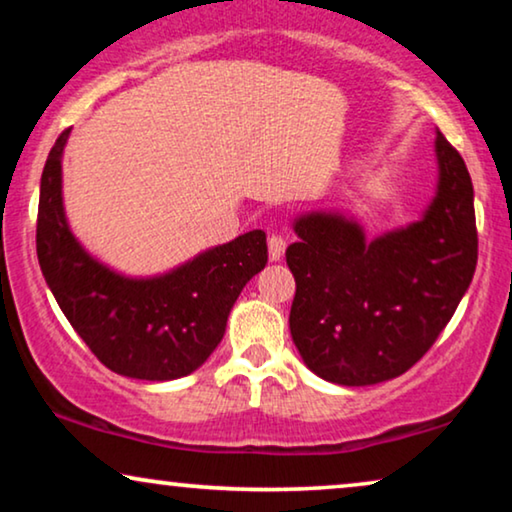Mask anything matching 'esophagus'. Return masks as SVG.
Listing matches in <instances>:
<instances>
[{
    "label": "esophagus",
    "mask_w": 512,
    "mask_h": 512,
    "mask_svg": "<svg viewBox=\"0 0 512 512\" xmlns=\"http://www.w3.org/2000/svg\"><path fill=\"white\" fill-rule=\"evenodd\" d=\"M268 249H270V261H282L284 251H286V240L282 235H270L268 237Z\"/></svg>",
    "instance_id": "esophagus-1"
}]
</instances>
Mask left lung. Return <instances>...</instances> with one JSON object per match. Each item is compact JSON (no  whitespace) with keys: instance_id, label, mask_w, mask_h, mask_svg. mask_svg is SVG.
<instances>
[{"instance_id":"8db88e82","label":"left lung","mask_w":512,"mask_h":512,"mask_svg":"<svg viewBox=\"0 0 512 512\" xmlns=\"http://www.w3.org/2000/svg\"><path fill=\"white\" fill-rule=\"evenodd\" d=\"M436 195L417 221L366 237L340 212H305L286 249L296 277L289 328L305 366L342 387H368L415 366L452 319L478 263L473 184L436 135Z\"/></svg>"}]
</instances>
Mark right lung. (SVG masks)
Masks as SVG:
<instances>
[{
	"label": "right lung",
	"instance_id": "1",
	"mask_svg": "<svg viewBox=\"0 0 512 512\" xmlns=\"http://www.w3.org/2000/svg\"><path fill=\"white\" fill-rule=\"evenodd\" d=\"M53 144L41 174L37 256L48 289L97 359L132 380L191 375L219 347L237 296L268 263L263 230H249L170 272L128 277L86 251L62 202V153Z\"/></svg>",
	"mask_w": 512,
	"mask_h": 512
}]
</instances>
